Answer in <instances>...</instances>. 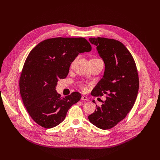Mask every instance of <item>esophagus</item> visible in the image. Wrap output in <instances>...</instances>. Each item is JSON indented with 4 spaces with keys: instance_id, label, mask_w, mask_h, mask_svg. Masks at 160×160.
I'll return each instance as SVG.
<instances>
[{
    "instance_id": "esophagus-1",
    "label": "esophagus",
    "mask_w": 160,
    "mask_h": 160,
    "mask_svg": "<svg viewBox=\"0 0 160 160\" xmlns=\"http://www.w3.org/2000/svg\"><path fill=\"white\" fill-rule=\"evenodd\" d=\"M82 100H83V101H89L88 99L86 96H83L82 97Z\"/></svg>"
}]
</instances>
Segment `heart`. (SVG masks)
<instances>
[{
	"instance_id": "1",
	"label": "heart",
	"mask_w": 160,
	"mask_h": 160,
	"mask_svg": "<svg viewBox=\"0 0 160 160\" xmlns=\"http://www.w3.org/2000/svg\"><path fill=\"white\" fill-rule=\"evenodd\" d=\"M75 59L73 61V62H72V64H73V62H75ZM80 88H81L82 90H85L86 89L85 87L83 85H82V84H80Z\"/></svg>"
}]
</instances>
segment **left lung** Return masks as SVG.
Segmentation results:
<instances>
[{"instance_id":"obj_1","label":"left lung","mask_w":160,"mask_h":160,"mask_svg":"<svg viewBox=\"0 0 160 160\" xmlns=\"http://www.w3.org/2000/svg\"><path fill=\"white\" fill-rule=\"evenodd\" d=\"M89 41L96 45L105 64L104 76L92 95L107 96L88 118L99 128L110 129L123 120L134 105L139 87L138 69L131 53L120 41L103 37L89 38Z\"/></svg>"}]
</instances>
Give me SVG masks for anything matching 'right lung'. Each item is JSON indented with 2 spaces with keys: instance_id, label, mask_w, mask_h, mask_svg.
<instances>
[{
  "instance_id": "right-lung-1",
  "label": "right lung",
  "mask_w": 160,
  "mask_h": 160,
  "mask_svg": "<svg viewBox=\"0 0 160 160\" xmlns=\"http://www.w3.org/2000/svg\"><path fill=\"white\" fill-rule=\"evenodd\" d=\"M92 47L84 38L57 37L40 42L27 56L20 74L19 90L31 118L40 126L51 128L65 118L70 107L82 98L78 92L61 98L56 87L65 78L79 53Z\"/></svg>"
}]
</instances>
